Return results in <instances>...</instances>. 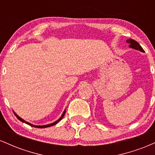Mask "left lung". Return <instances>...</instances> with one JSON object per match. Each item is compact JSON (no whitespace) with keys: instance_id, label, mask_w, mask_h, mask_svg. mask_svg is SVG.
Instances as JSON below:
<instances>
[{"instance_id":"left-lung-1","label":"left lung","mask_w":155,"mask_h":155,"mask_svg":"<svg viewBox=\"0 0 155 155\" xmlns=\"http://www.w3.org/2000/svg\"><path fill=\"white\" fill-rule=\"evenodd\" d=\"M126 42H127V44H129V47L130 48H133V49H136V50H139L140 51H142V52H144V50L143 49V48L140 46V44L138 43V42L136 41L135 40H133V39L131 38H129L128 40L126 41Z\"/></svg>"}]
</instances>
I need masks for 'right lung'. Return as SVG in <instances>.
Wrapping results in <instances>:
<instances>
[{
  "mask_svg": "<svg viewBox=\"0 0 155 155\" xmlns=\"http://www.w3.org/2000/svg\"><path fill=\"white\" fill-rule=\"evenodd\" d=\"M14 114H15V115L16 117H17V118L19 120H20L21 122H25L26 124H29V125H31V126H33V127H38V128H45V127H51V126H53V125H54V124H56L57 123H58V122H60V120H62V119L63 118V117H64V115H65V111H63V114H62V116L60 117V118L59 119V120H58L57 121H55L54 122H53V123H51V124H46V125H34V124H31V123H29V122H26V121H25L24 120H22V118H21V117H19L18 115L17 114L15 113V111H14Z\"/></svg>",
  "mask_w": 155,
  "mask_h": 155,
  "instance_id": "add662e5",
  "label": "right lung"
}]
</instances>
